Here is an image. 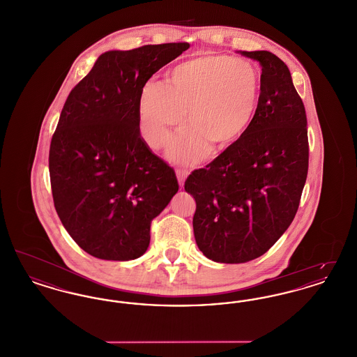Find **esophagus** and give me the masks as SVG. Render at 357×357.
<instances>
[{
	"label": "esophagus",
	"instance_id": "1",
	"mask_svg": "<svg viewBox=\"0 0 357 357\" xmlns=\"http://www.w3.org/2000/svg\"><path fill=\"white\" fill-rule=\"evenodd\" d=\"M187 175H188V170H181V169L176 170V178H178V182H179V186L185 185Z\"/></svg>",
	"mask_w": 357,
	"mask_h": 357
}]
</instances>
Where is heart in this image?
Here are the masks:
<instances>
[{"label": "heart", "instance_id": "1", "mask_svg": "<svg viewBox=\"0 0 357 357\" xmlns=\"http://www.w3.org/2000/svg\"><path fill=\"white\" fill-rule=\"evenodd\" d=\"M261 77L255 66L229 54H198L167 72L166 84L149 82L137 99L140 131L153 149L163 147L172 128L186 130L172 139L169 156L182 163L204 158L210 147L236 144L255 118Z\"/></svg>", "mask_w": 357, "mask_h": 357}]
</instances>
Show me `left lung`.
<instances>
[{
    "mask_svg": "<svg viewBox=\"0 0 357 357\" xmlns=\"http://www.w3.org/2000/svg\"><path fill=\"white\" fill-rule=\"evenodd\" d=\"M239 53L262 67L255 118L236 144L185 182L197 202V245L221 264L258 258L287 231L309 163L305 107L287 64L272 52Z\"/></svg>",
    "mask_w": 357,
    "mask_h": 357,
    "instance_id": "1",
    "label": "left lung"
}]
</instances>
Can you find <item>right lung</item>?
I'll list each match as a JSON object with an SVG mask.
<instances>
[{
    "instance_id": "obj_1",
    "label": "right lung",
    "mask_w": 357,
    "mask_h": 357,
    "mask_svg": "<svg viewBox=\"0 0 357 357\" xmlns=\"http://www.w3.org/2000/svg\"><path fill=\"white\" fill-rule=\"evenodd\" d=\"M188 48L169 43L105 52L67 98L50 149L52 195L63 226L88 255H144L151 222L179 188L140 135L137 99L153 73Z\"/></svg>"
}]
</instances>
